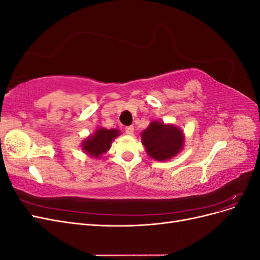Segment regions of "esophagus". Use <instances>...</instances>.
Listing matches in <instances>:
<instances>
[{"label": "esophagus", "mask_w": 260, "mask_h": 260, "mask_svg": "<svg viewBox=\"0 0 260 260\" xmlns=\"http://www.w3.org/2000/svg\"><path fill=\"white\" fill-rule=\"evenodd\" d=\"M124 131H125V133H127V135L132 136L133 132H135V128H133V125H128V127L124 128Z\"/></svg>", "instance_id": "obj_1"}]
</instances>
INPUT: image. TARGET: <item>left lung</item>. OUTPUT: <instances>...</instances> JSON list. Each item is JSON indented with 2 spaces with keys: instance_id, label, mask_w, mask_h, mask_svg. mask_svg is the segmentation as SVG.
<instances>
[{
  "instance_id": "obj_1",
  "label": "left lung",
  "mask_w": 260,
  "mask_h": 260,
  "mask_svg": "<svg viewBox=\"0 0 260 260\" xmlns=\"http://www.w3.org/2000/svg\"><path fill=\"white\" fill-rule=\"evenodd\" d=\"M142 143L149 157L167 160L176 156L183 146V133L176 125L153 121L142 132Z\"/></svg>"
}]
</instances>
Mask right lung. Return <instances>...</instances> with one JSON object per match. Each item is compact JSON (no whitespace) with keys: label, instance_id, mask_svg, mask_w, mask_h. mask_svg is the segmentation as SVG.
Masks as SVG:
<instances>
[{"label":"right lung","instance_id":"add662e5","mask_svg":"<svg viewBox=\"0 0 260 260\" xmlns=\"http://www.w3.org/2000/svg\"><path fill=\"white\" fill-rule=\"evenodd\" d=\"M120 133L116 129L107 130L104 128H100L94 133V136L86 139L82 147L86 154L92 157H100V155L106 153L111 147L112 141L119 136Z\"/></svg>","mask_w":260,"mask_h":260}]
</instances>
